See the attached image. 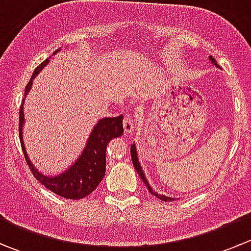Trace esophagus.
Here are the masks:
<instances>
[{"label": "esophagus", "mask_w": 251, "mask_h": 251, "mask_svg": "<svg viewBox=\"0 0 251 251\" xmlns=\"http://www.w3.org/2000/svg\"><path fill=\"white\" fill-rule=\"evenodd\" d=\"M123 126H124V131L126 133H131L133 130H135L136 126V120L131 114H126L125 118H124L123 121Z\"/></svg>", "instance_id": "1"}]
</instances>
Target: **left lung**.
I'll list each match as a JSON object with an SVG mask.
<instances>
[{
  "label": "left lung",
  "instance_id": "1",
  "mask_svg": "<svg viewBox=\"0 0 251 251\" xmlns=\"http://www.w3.org/2000/svg\"><path fill=\"white\" fill-rule=\"evenodd\" d=\"M209 59H210V62H211L212 64L215 65V67H217V68H219V65H217L216 60H215V58L212 57V55H210V57H209ZM131 158H132V163H133V166H135L136 171H137L138 175H140V177H141V178H142V181H143V183L146 184V186H147V188H148V191L151 192V193L153 194V196H155L156 198H158V199H160V201H175L174 198H170V197L163 196V194H159V193H156L155 191H153V188H151V184H149V183H148V181H147V177H146V175H144L143 170H142V168H141V164H140V161H138L137 151H136V146H135V143H132V144H131Z\"/></svg>",
  "mask_w": 251,
  "mask_h": 251
}]
</instances>
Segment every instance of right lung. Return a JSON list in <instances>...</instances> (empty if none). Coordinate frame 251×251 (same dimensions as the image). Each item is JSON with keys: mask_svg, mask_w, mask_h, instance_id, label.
<instances>
[{"mask_svg": "<svg viewBox=\"0 0 251 251\" xmlns=\"http://www.w3.org/2000/svg\"><path fill=\"white\" fill-rule=\"evenodd\" d=\"M58 52L54 50V53ZM53 53V54H54ZM50 59L44 60L39 67L35 69L34 74L30 78L29 83L25 87L24 97L29 93L31 88L32 80L36 75L44 69L45 65ZM24 100L23 98L22 105L19 110V136L20 144H22L23 153L25 155L27 165L35 178L44 184L46 188L52 191L53 193L63 197L67 199H82L90 193H92L100 181L103 179L105 174V149L107 144L115 137H120L124 133L123 128V115L116 118H104L100 119L95 127L92 128L90 137H88L86 147L83 148L82 153L78 156L77 160L70 166L64 173L57 175V176H45L40 171L36 170L34 164L29 159V155L25 149L24 141H23V126H24Z\"/></svg>", "mask_w": 251, "mask_h": 251, "instance_id": "add662e5", "label": "right lung"}]
</instances>
